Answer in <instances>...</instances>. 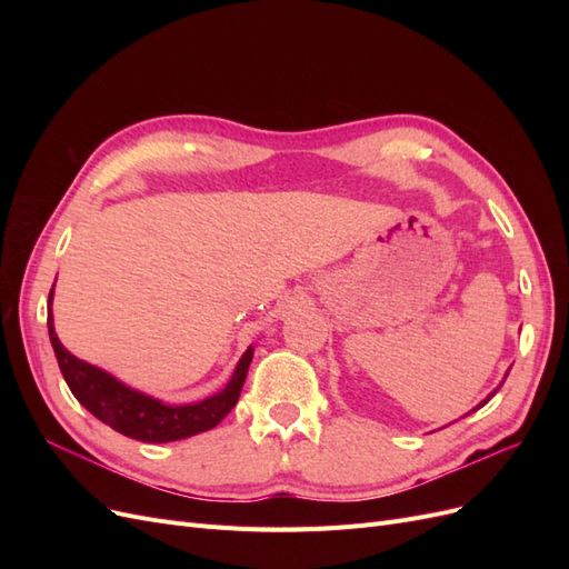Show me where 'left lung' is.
<instances>
[{"instance_id":"8db88e82","label":"left lung","mask_w":569,"mask_h":569,"mask_svg":"<svg viewBox=\"0 0 569 569\" xmlns=\"http://www.w3.org/2000/svg\"><path fill=\"white\" fill-rule=\"evenodd\" d=\"M508 372H510V370H508ZM508 372H506V377H508ZM506 377H503V382H506ZM503 382H501V385H498V387H496V389H493V391H491V393H489V396H487V399H485V401H481V403H479V406H477V408H481V406H487V403H489V401H491V396H493V393H496V391H498V389H501V387H503ZM477 408H472V410H477ZM472 410H470V412H472Z\"/></svg>"}]
</instances>
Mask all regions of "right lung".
Here are the masks:
<instances>
[{
  "instance_id": "right-lung-1",
  "label": "right lung",
  "mask_w": 569,
  "mask_h": 569,
  "mask_svg": "<svg viewBox=\"0 0 569 569\" xmlns=\"http://www.w3.org/2000/svg\"><path fill=\"white\" fill-rule=\"evenodd\" d=\"M51 301H54V287L49 291L47 327L68 389L73 391L76 399L88 408L97 420L109 425L120 435L137 441L166 443L209 432V429H213L228 416L234 408L239 393H242L253 358V347H249L244 356L239 358L228 385L213 396H206V399L194 403H163L161 399H153V396L140 389L128 387L111 372L88 363V360H80L78 356L68 351L57 337Z\"/></svg>"
}]
</instances>
